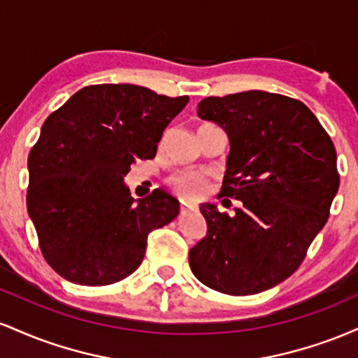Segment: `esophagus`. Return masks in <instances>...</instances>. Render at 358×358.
Returning <instances> with one entry per match:
<instances>
[{"label":"esophagus","instance_id":"obj_1","mask_svg":"<svg viewBox=\"0 0 358 358\" xmlns=\"http://www.w3.org/2000/svg\"><path fill=\"white\" fill-rule=\"evenodd\" d=\"M190 205H188L187 202H182V207H180V213H182V215H185V213L187 212H190Z\"/></svg>","mask_w":358,"mask_h":358}]
</instances>
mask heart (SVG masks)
I'll return each instance as SVG.
<instances>
[{
  "label": "heart",
  "instance_id": "obj_1",
  "mask_svg": "<svg viewBox=\"0 0 358 358\" xmlns=\"http://www.w3.org/2000/svg\"><path fill=\"white\" fill-rule=\"evenodd\" d=\"M175 188L187 199H199L203 195L207 182L200 173H183L173 180Z\"/></svg>",
  "mask_w": 358,
  "mask_h": 358
}]
</instances>
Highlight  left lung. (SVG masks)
<instances>
[{
  "instance_id": "left-lung-1",
  "label": "left lung",
  "mask_w": 358,
  "mask_h": 358,
  "mask_svg": "<svg viewBox=\"0 0 358 358\" xmlns=\"http://www.w3.org/2000/svg\"><path fill=\"white\" fill-rule=\"evenodd\" d=\"M196 114L229 138L219 196L234 215L202 203L207 236L190 249L192 273L220 293L245 296L299 268L338 192L336 151L303 102L264 90L207 97Z\"/></svg>"
}]
</instances>
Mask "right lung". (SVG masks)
<instances>
[{"instance_id": "1", "label": "right lung", "mask_w": 358, "mask_h": 358, "mask_svg": "<svg viewBox=\"0 0 358 358\" xmlns=\"http://www.w3.org/2000/svg\"><path fill=\"white\" fill-rule=\"evenodd\" d=\"M188 97L133 84L80 89L43 122L28 156V215L45 261L67 281L106 286L143 262L148 234L170 224L180 202L165 190L134 200L124 176L151 159Z\"/></svg>"}]
</instances>
